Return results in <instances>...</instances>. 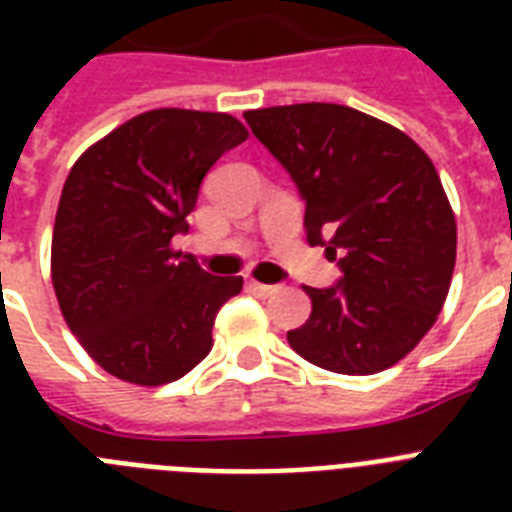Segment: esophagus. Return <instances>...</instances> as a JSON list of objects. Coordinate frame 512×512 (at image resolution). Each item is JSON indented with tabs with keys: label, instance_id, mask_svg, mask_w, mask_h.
Listing matches in <instances>:
<instances>
[{
	"label": "esophagus",
	"instance_id": "obj_1",
	"mask_svg": "<svg viewBox=\"0 0 512 512\" xmlns=\"http://www.w3.org/2000/svg\"><path fill=\"white\" fill-rule=\"evenodd\" d=\"M249 289H252L257 297H271L273 292H276L273 284H260V281H249Z\"/></svg>",
	"mask_w": 512,
	"mask_h": 512
}]
</instances>
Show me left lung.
Here are the masks:
<instances>
[{"mask_svg":"<svg viewBox=\"0 0 512 512\" xmlns=\"http://www.w3.org/2000/svg\"><path fill=\"white\" fill-rule=\"evenodd\" d=\"M305 199V236L340 263L337 287H305L295 353L337 374L398 364L444 308L457 220L430 156L406 132L337 103L244 114Z\"/></svg>","mask_w":512,"mask_h":512,"instance_id":"left-lung-1","label":"left lung"}]
</instances>
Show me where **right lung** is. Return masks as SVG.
Instances as JSON below:
<instances>
[{"label": "right lung", "mask_w": 512, "mask_h": 512, "mask_svg": "<svg viewBox=\"0 0 512 512\" xmlns=\"http://www.w3.org/2000/svg\"><path fill=\"white\" fill-rule=\"evenodd\" d=\"M231 114L154 108L92 143L71 167L52 228V287L90 358L156 388L212 350L217 311L241 276H212L172 247L209 167L247 140Z\"/></svg>", "instance_id": "add662e5"}]
</instances>
